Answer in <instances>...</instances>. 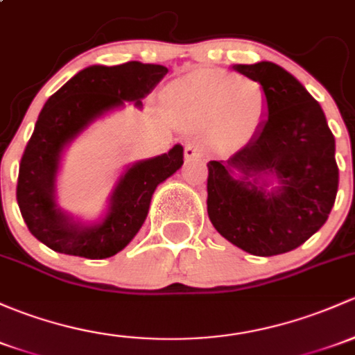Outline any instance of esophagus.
Wrapping results in <instances>:
<instances>
[{
    "mask_svg": "<svg viewBox=\"0 0 355 355\" xmlns=\"http://www.w3.org/2000/svg\"><path fill=\"white\" fill-rule=\"evenodd\" d=\"M206 155V148H204L202 141H189L185 144V158L187 159H197V158H204Z\"/></svg>",
    "mask_w": 355,
    "mask_h": 355,
    "instance_id": "34e87169",
    "label": "esophagus"
}]
</instances>
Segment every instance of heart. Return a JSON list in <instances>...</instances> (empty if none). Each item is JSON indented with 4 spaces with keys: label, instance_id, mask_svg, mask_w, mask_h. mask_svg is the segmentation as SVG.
Wrapping results in <instances>:
<instances>
[{
    "label": "heart",
    "instance_id": "obj_1",
    "mask_svg": "<svg viewBox=\"0 0 355 355\" xmlns=\"http://www.w3.org/2000/svg\"><path fill=\"white\" fill-rule=\"evenodd\" d=\"M168 105L193 121L212 124L230 148H245L259 134L267 112L260 83L218 69H199L178 78L166 89Z\"/></svg>",
    "mask_w": 355,
    "mask_h": 355
}]
</instances>
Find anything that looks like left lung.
<instances>
[{
  "mask_svg": "<svg viewBox=\"0 0 355 355\" xmlns=\"http://www.w3.org/2000/svg\"><path fill=\"white\" fill-rule=\"evenodd\" d=\"M233 69L260 83L267 112L252 143L207 163V214L243 252L279 255L327 223L338 189L335 137L322 105L284 68L262 61Z\"/></svg>",
  "mask_w": 355,
  "mask_h": 355,
  "instance_id": "obj_1",
  "label": "left lung"
}]
</instances>
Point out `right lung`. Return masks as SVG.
Returning a JSON list of instances; mask_svg holds the SVG:
<instances>
[{
  "instance_id": "add662e5",
  "label": "right lung",
  "mask_w": 355,
  "mask_h": 355,
  "mask_svg": "<svg viewBox=\"0 0 355 355\" xmlns=\"http://www.w3.org/2000/svg\"><path fill=\"white\" fill-rule=\"evenodd\" d=\"M168 73L165 66L129 61L93 64L74 74L44 105L18 171L17 200L30 233L64 255L109 259L124 250L146 221L156 187L184 165V148L139 159L115 182L107 207L95 221H81L58 202V175L64 151L93 122L143 98Z\"/></svg>"
}]
</instances>
